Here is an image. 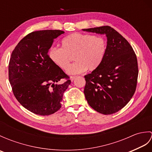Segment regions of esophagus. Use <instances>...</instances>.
Instances as JSON below:
<instances>
[{
	"instance_id": "esophagus-1",
	"label": "esophagus",
	"mask_w": 152,
	"mask_h": 152,
	"mask_svg": "<svg viewBox=\"0 0 152 152\" xmlns=\"http://www.w3.org/2000/svg\"><path fill=\"white\" fill-rule=\"evenodd\" d=\"M76 78V76H70V80L71 82H73L74 80Z\"/></svg>"
}]
</instances>
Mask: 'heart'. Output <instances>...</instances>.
I'll list each match as a JSON object with an SVG mask.
<instances>
[{
  "label": "heart",
  "instance_id": "heart-1",
  "mask_svg": "<svg viewBox=\"0 0 152 152\" xmlns=\"http://www.w3.org/2000/svg\"><path fill=\"white\" fill-rule=\"evenodd\" d=\"M62 48L51 47L48 57L52 62L63 70H66L74 56L76 62L66 70L69 74H76L87 70H95L104 60L107 43L104 37L93 34L74 33L64 37L61 41Z\"/></svg>",
  "mask_w": 152,
  "mask_h": 152
}]
</instances>
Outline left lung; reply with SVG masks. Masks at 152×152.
Masks as SVG:
<instances>
[{
    "label": "left lung",
    "instance_id": "1",
    "mask_svg": "<svg viewBox=\"0 0 152 152\" xmlns=\"http://www.w3.org/2000/svg\"><path fill=\"white\" fill-rule=\"evenodd\" d=\"M82 30L106 34L107 38V50L101 66L84 76L85 97L96 112L114 114L129 102L136 90L138 74L136 54L127 40L111 27Z\"/></svg>",
    "mask_w": 152,
    "mask_h": 152
}]
</instances>
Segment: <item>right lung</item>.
<instances>
[{
  "instance_id": "right-lung-1",
  "label": "right lung",
  "mask_w": 152,
  "mask_h": 152,
  "mask_svg": "<svg viewBox=\"0 0 152 152\" xmlns=\"http://www.w3.org/2000/svg\"><path fill=\"white\" fill-rule=\"evenodd\" d=\"M60 30L32 32L13 50L8 65L9 81L18 102L35 114L48 115L61 108L64 92L70 84L69 76L48 57ZM66 80L61 83V79Z\"/></svg>"
}]
</instances>
